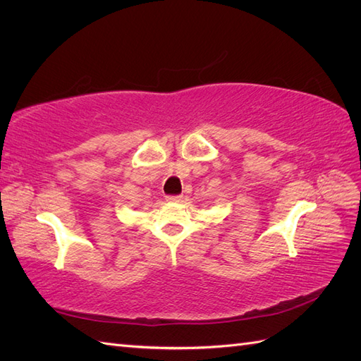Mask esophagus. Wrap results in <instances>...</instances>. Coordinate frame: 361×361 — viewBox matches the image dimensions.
Returning <instances> with one entry per match:
<instances>
[{
	"instance_id": "1",
	"label": "esophagus",
	"mask_w": 361,
	"mask_h": 361,
	"mask_svg": "<svg viewBox=\"0 0 361 361\" xmlns=\"http://www.w3.org/2000/svg\"><path fill=\"white\" fill-rule=\"evenodd\" d=\"M167 202H170V203H179V202H182V195H169Z\"/></svg>"
}]
</instances>
